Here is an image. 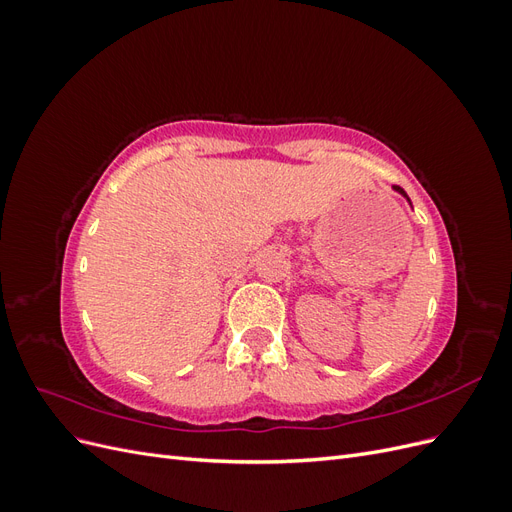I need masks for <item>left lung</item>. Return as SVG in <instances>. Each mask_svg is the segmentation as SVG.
<instances>
[{"label": "left lung", "mask_w": 512, "mask_h": 512, "mask_svg": "<svg viewBox=\"0 0 512 512\" xmlns=\"http://www.w3.org/2000/svg\"><path fill=\"white\" fill-rule=\"evenodd\" d=\"M395 190H397L399 194H404V196H406V192H404V190H401V188H399V185H395ZM406 198H408V196H406Z\"/></svg>", "instance_id": "obj_1"}]
</instances>
